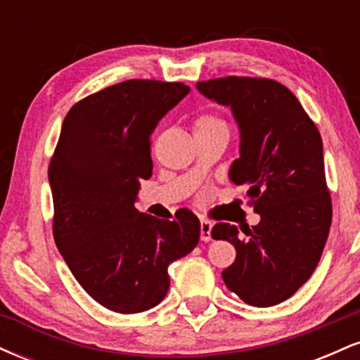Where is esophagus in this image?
Listing matches in <instances>:
<instances>
[{"label": "esophagus", "instance_id": "1", "mask_svg": "<svg viewBox=\"0 0 360 360\" xmlns=\"http://www.w3.org/2000/svg\"><path fill=\"white\" fill-rule=\"evenodd\" d=\"M200 229H201V240H203V242H210V240H212L213 223L208 221V220H201Z\"/></svg>", "mask_w": 360, "mask_h": 360}]
</instances>
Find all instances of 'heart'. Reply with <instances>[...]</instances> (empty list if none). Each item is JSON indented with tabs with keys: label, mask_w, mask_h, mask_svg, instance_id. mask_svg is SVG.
Segmentation results:
<instances>
[{
	"label": "heart",
	"mask_w": 360,
	"mask_h": 360,
	"mask_svg": "<svg viewBox=\"0 0 360 360\" xmlns=\"http://www.w3.org/2000/svg\"><path fill=\"white\" fill-rule=\"evenodd\" d=\"M194 135L198 134H214V131H226L229 134V125L220 115L213 111H203L194 118Z\"/></svg>",
	"instance_id": "obj_1"
}]
</instances>
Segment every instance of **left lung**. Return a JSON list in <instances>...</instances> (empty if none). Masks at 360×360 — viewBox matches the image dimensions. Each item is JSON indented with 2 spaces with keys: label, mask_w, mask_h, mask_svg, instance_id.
I'll return each mask as SVG.
<instances>
[{
  "label": "left lung",
  "mask_w": 360,
  "mask_h": 360,
  "mask_svg": "<svg viewBox=\"0 0 360 360\" xmlns=\"http://www.w3.org/2000/svg\"><path fill=\"white\" fill-rule=\"evenodd\" d=\"M210 100L230 106L240 127V157L230 179L247 186L259 225L217 223L214 240L233 243L237 259L221 272L226 288L252 307H274L316 269L332 225L320 131L298 98L267 77L200 81Z\"/></svg>",
  "instance_id": "8db88e82"
}]
</instances>
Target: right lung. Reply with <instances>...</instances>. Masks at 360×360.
Instances as JSON below:
<instances>
[{
  "label": "right lung",
  "instance_id": "obj_1",
  "mask_svg": "<svg viewBox=\"0 0 360 360\" xmlns=\"http://www.w3.org/2000/svg\"><path fill=\"white\" fill-rule=\"evenodd\" d=\"M188 93L184 82L128 79L82 98L62 123L49 164L53 240L82 289L111 311L157 307L169 264L200 240L189 210L171 221L134 205L152 176V131Z\"/></svg>",
  "mask_w": 360,
  "mask_h": 360
}]
</instances>
